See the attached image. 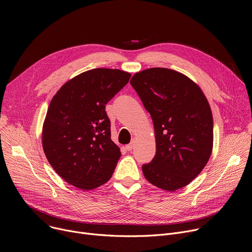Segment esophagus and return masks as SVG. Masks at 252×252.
<instances>
[{"mask_svg": "<svg viewBox=\"0 0 252 252\" xmlns=\"http://www.w3.org/2000/svg\"><path fill=\"white\" fill-rule=\"evenodd\" d=\"M135 147V142L133 141L131 143H129V144H127L126 146V149L127 150V151H130V150H133V148Z\"/></svg>", "mask_w": 252, "mask_h": 252, "instance_id": "1", "label": "esophagus"}]
</instances>
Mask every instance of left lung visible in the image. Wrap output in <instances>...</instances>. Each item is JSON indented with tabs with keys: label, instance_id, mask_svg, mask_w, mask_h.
<instances>
[{
	"label": "left lung",
	"instance_id": "1",
	"mask_svg": "<svg viewBox=\"0 0 252 252\" xmlns=\"http://www.w3.org/2000/svg\"><path fill=\"white\" fill-rule=\"evenodd\" d=\"M129 83L154 125L156 153L142 166L144 177L168 192L187 186L213 152L214 119L204 93L187 75L162 67L139 71Z\"/></svg>",
	"mask_w": 252,
	"mask_h": 252
}]
</instances>
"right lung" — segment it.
<instances>
[{
  "label": "right lung",
  "instance_id": "right-lung-1",
  "mask_svg": "<svg viewBox=\"0 0 252 252\" xmlns=\"http://www.w3.org/2000/svg\"><path fill=\"white\" fill-rule=\"evenodd\" d=\"M129 77L119 69H91L66 82L52 98L43 125V149L69 185L87 191L110 180L122 153L111 140L105 105Z\"/></svg>",
  "mask_w": 252,
  "mask_h": 252
}]
</instances>
